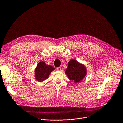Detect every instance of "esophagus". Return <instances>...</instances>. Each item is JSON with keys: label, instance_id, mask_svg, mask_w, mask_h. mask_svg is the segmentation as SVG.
I'll return each instance as SVG.
<instances>
[{"label": "esophagus", "instance_id": "1", "mask_svg": "<svg viewBox=\"0 0 123 123\" xmlns=\"http://www.w3.org/2000/svg\"><path fill=\"white\" fill-rule=\"evenodd\" d=\"M56 70L58 71H61V67H58L56 68Z\"/></svg>", "mask_w": 123, "mask_h": 123}]
</instances>
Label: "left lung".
Instances as JSON below:
<instances>
[{"label":"left lung","mask_w":123,"mask_h":123,"mask_svg":"<svg viewBox=\"0 0 123 123\" xmlns=\"http://www.w3.org/2000/svg\"><path fill=\"white\" fill-rule=\"evenodd\" d=\"M86 73V68L83 64L74 59L68 62V68L65 72L68 78L75 84L80 82L85 77Z\"/></svg>","instance_id":"left-lung-1"}]
</instances>
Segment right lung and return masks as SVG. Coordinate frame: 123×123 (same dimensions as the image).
I'll use <instances>...</instances> for the list:
<instances>
[{"mask_svg":"<svg viewBox=\"0 0 123 123\" xmlns=\"http://www.w3.org/2000/svg\"><path fill=\"white\" fill-rule=\"evenodd\" d=\"M54 70L52 66L46 65L43 61L40 62L35 68V79L39 82H42L49 78L51 72Z\"/></svg>","mask_w":123,"mask_h":123,"instance_id":"obj_1","label":"right lung"}]
</instances>
